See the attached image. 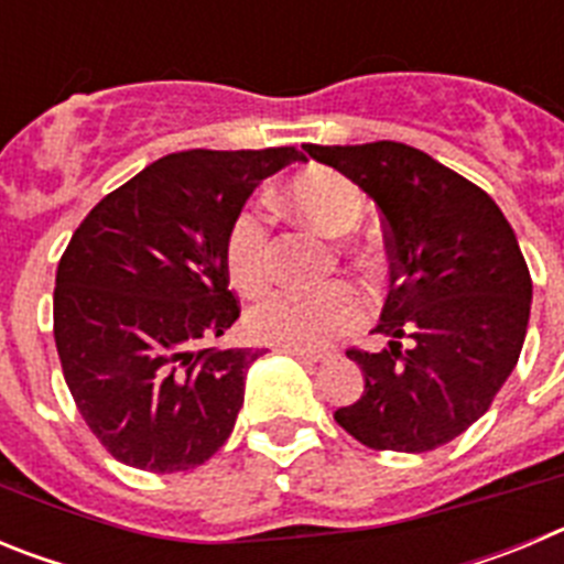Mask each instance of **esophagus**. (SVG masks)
I'll list each match as a JSON object with an SVG mask.
<instances>
[{
    "mask_svg": "<svg viewBox=\"0 0 564 564\" xmlns=\"http://www.w3.org/2000/svg\"><path fill=\"white\" fill-rule=\"evenodd\" d=\"M288 356L299 358V361L305 364H318V361H327L330 358V352H318V350H299V347H285Z\"/></svg>",
    "mask_w": 564,
    "mask_h": 564,
    "instance_id": "34e87169",
    "label": "esophagus"
}]
</instances>
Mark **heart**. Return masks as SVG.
I'll list each match as a JSON object with an SVG mask.
<instances>
[{"label": "heart", "instance_id": "obj_1", "mask_svg": "<svg viewBox=\"0 0 564 564\" xmlns=\"http://www.w3.org/2000/svg\"><path fill=\"white\" fill-rule=\"evenodd\" d=\"M288 200L313 228L338 237L356 228L364 197L350 177L313 166L288 183ZM223 265L239 293L259 296L271 285V226L259 206L234 214L223 239ZM367 322V296L352 282H333L318 291H279L246 313V330L253 341L318 350Z\"/></svg>", "mask_w": 564, "mask_h": 564}]
</instances>
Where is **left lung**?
I'll return each instance as SVG.
<instances>
[{
  "label": "left lung",
  "instance_id": "obj_1",
  "mask_svg": "<svg viewBox=\"0 0 564 564\" xmlns=\"http://www.w3.org/2000/svg\"><path fill=\"white\" fill-rule=\"evenodd\" d=\"M305 152L376 200L392 268L376 327L390 347L347 350L364 392L333 417L376 452L437 449L491 406L520 358L531 273L514 231L480 186L415 147Z\"/></svg>",
  "mask_w": 564,
  "mask_h": 564
}]
</instances>
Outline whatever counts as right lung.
<instances>
[{
    "label": "right lung",
    "mask_w": 564,
    "mask_h": 564,
    "mask_svg": "<svg viewBox=\"0 0 564 564\" xmlns=\"http://www.w3.org/2000/svg\"><path fill=\"white\" fill-rule=\"evenodd\" d=\"M293 161H305L296 147L166 154L109 192L64 248L56 350L115 460L188 471L231 435L246 370L265 350L208 347L239 318L223 239L259 181Z\"/></svg>",
    "instance_id": "obj_1"
}]
</instances>
